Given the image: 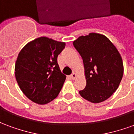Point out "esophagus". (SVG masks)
Returning <instances> with one entry per match:
<instances>
[{
	"instance_id": "obj_1",
	"label": "esophagus",
	"mask_w": 134,
	"mask_h": 134,
	"mask_svg": "<svg viewBox=\"0 0 134 134\" xmlns=\"http://www.w3.org/2000/svg\"><path fill=\"white\" fill-rule=\"evenodd\" d=\"M70 77H71V79H72V80H75V79L77 77V75H76L75 73H72V74L70 75Z\"/></svg>"
}]
</instances>
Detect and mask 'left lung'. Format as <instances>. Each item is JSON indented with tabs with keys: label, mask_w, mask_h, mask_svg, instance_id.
I'll return each instance as SVG.
<instances>
[{
	"label": "left lung",
	"mask_w": 134,
	"mask_h": 134,
	"mask_svg": "<svg viewBox=\"0 0 134 134\" xmlns=\"http://www.w3.org/2000/svg\"><path fill=\"white\" fill-rule=\"evenodd\" d=\"M73 45L82 58L87 84L80 96L93 103L105 100L119 86L124 74L121 54L105 36H82Z\"/></svg>",
	"instance_id": "left-lung-1"
}]
</instances>
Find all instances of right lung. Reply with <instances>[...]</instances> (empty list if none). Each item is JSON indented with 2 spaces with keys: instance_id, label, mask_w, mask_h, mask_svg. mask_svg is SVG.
Listing matches in <instances>:
<instances>
[{
  "instance_id": "obj_1",
  "label": "right lung",
  "mask_w": 134,
  "mask_h": 134,
  "mask_svg": "<svg viewBox=\"0 0 134 134\" xmlns=\"http://www.w3.org/2000/svg\"><path fill=\"white\" fill-rule=\"evenodd\" d=\"M64 47V42L43 36L28 43L19 52L16 81L25 96L36 103H48L60 92L66 76L60 71L57 57Z\"/></svg>"
}]
</instances>
